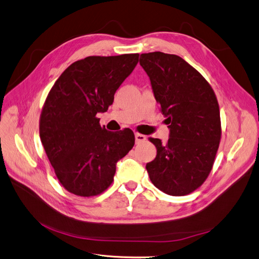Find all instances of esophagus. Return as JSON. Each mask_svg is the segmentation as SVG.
I'll use <instances>...</instances> for the list:
<instances>
[{"label":"esophagus","mask_w":259,"mask_h":259,"mask_svg":"<svg viewBox=\"0 0 259 259\" xmlns=\"http://www.w3.org/2000/svg\"><path fill=\"white\" fill-rule=\"evenodd\" d=\"M146 141V137L145 136H143V134H141V133H136V143L137 144H140V143H143V142H145Z\"/></svg>","instance_id":"obj_1"}]
</instances>
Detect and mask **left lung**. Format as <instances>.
Wrapping results in <instances>:
<instances>
[{"instance_id": "8db88e82", "label": "left lung", "mask_w": 259, "mask_h": 259, "mask_svg": "<svg viewBox=\"0 0 259 259\" xmlns=\"http://www.w3.org/2000/svg\"><path fill=\"white\" fill-rule=\"evenodd\" d=\"M156 103L170 129L166 144L150 138L155 159L146 169L153 185L170 196H185L207 179L221 139L218 100L195 67L177 55L142 54Z\"/></svg>"}]
</instances>
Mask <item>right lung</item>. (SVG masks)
Segmentation results:
<instances>
[{
  "label": "right lung",
  "mask_w": 259,
  "mask_h": 259,
  "mask_svg": "<svg viewBox=\"0 0 259 259\" xmlns=\"http://www.w3.org/2000/svg\"><path fill=\"white\" fill-rule=\"evenodd\" d=\"M139 56H89L67 67L49 92L40 115V139L56 177L69 193L80 197L104 193L113 182L117 161L134 146L132 130L107 131L96 115L113 104Z\"/></svg>",
  "instance_id": "obj_1"
}]
</instances>
